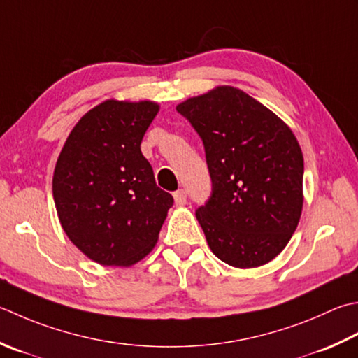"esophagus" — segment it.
<instances>
[{"mask_svg":"<svg viewBox=\"0 0 358 358\" xmlns=\"http://www.w3.org/2000/svg\"><path fill=\"white\" fill-rule=\"evenodd\" d=\"M186 199H187V195H186V191H183V189H180V191L173 192V200H175V205H177V206L186 205Z\"/></svg>","mask_w":358,"mask_h":358,"instance_id":"1","label":"esophagus"}]
</instances>
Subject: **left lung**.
Here are the masks:
<instances>
[{
    "mask_svg": "<svg viewBox=\"0 0 358 358\" xmlns=\"http://www.w3.org/2000/svg\"><path fill=\"white\" fill-rule=\"evenodd\" d=\"M205 145L213 194L197 220L213 253L236 268L273 261L303 211L304 158L281 117L245 91L220 85L177 105Z\"/></svg>",
    "mask_w": 358,
    "mask_h": 358,
    "instance_id": "1",
    "label": "left lung"
}]
</instances>
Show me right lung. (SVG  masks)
I'll return each mask as SVG.
<instances>
[{
    "mask_svg": "<svg viewBox=\"0 0 358 358\" xmlns=\"http://www.w3.org/2000/svg\"><path fill=\"white\" fill-rule=\"evenodd\" d=\"M159 105L103 101L83 115L57 158L52 195L60 225L101 265L130 267L150 253L173 199L155 183L141 141Z\"/></svg>",
    "mask_w": 358,
    "mask_h": 358,
    "instance_id": "right-lung-1",
    "label": "right lung"
}]
</instances>
